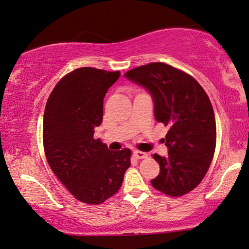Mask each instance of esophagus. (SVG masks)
Segmentation results:
<instances>
[{"mask_svg":"<svg viewBox=\"0 0 249 249\" xmlns=\"http://www.w3.org/2000/svg\"><path fill=\"white\" fill-rule=\"evenodd\" d=\"M133 156L135 157L136 159H144L148 157L145 152H142V151H139V150H135V151H133Z\"/></svg>","mask_w":249,"mask_h":249,"instance_id":"esophagus-1","label":"esophagus"}]
</instances>
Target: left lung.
<instances>
[{
    "label": "left lung",
    "mask_w": 249,
    "mask_h": 249,
    "mask_svg": "<svg viewBox=\"0 0 249 249\" xmlns=\"http://www.w3.org/2000/svg\"><path fill=\"white\" fill-rule=\"evenodd\" d=\"M125 78L151 94L155 117L169 127L168 156L153 155L160 173L152 186L169 196L193 191L204 178L216 142L214 111L204 89L194 78L164 63L129 70Z\"/></svg>",
    "instance_id": "obj_1"
}]
</instances>
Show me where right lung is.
<instances>
[{"label":"right lung","instance_id":"obj_1","mask_svg":"<svg viewBox=\"0 0 249 249\" xmlns=\"http://www.w3.org/2000/svg\"><path fill=\"white\" fill-rule=\"evenodd\" d=\"M121 72L80 68L59 80L45 107L43 140L51 169L76 199L100 204L117 193L131 166V150L110 151L94 128L104 98Z\"/></svg>","mask_w":249,"mask_h":249}]
</instances>
